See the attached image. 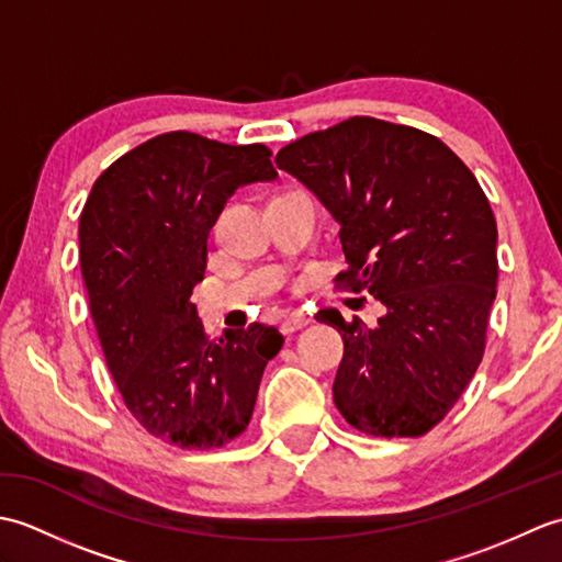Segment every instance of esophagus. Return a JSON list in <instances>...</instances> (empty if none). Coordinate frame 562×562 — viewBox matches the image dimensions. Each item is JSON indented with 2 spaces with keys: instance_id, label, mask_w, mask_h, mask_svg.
<instances>
[{
  "instance_id": "esophagus-1",
  "label": "esophagus",
  "mask_w": 562,
  "mask_h": 562,
  "mask_svg": "<svg viewBox=\"0 0 562 562\" xmlns=\"http://www.w3.org/2000/svg\"><path fill=\"white\" fill-rule=\"evenodd\" d=\"M308 324H312V316L304 314V312H294V314H290L288 318L282 321L280 328H282V333H294V330H300V328H304Z\"/></svg>"
}]
</instances>
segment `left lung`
I'll list each match as a JSON object with an SVG mask.
<instances>
[{
  "mask_svg": "<svg viewBox=\"0 0 562 562\" xmlns=\"http://www.w3.org/2000/svg\"><path fill=\"white\" fill-rule=\"evenodd\" d=\"M340 224L336 282L386 306L374 328L326 308L345 350L333 401L374 437L429 432L485 352L497 288V224L483 188L445 142L355 115L274 157Z\"/></svg>",
  "mask_w": 562,
  "mask_h": 562,
  "instance_id": "1",
  "label": "left lung"
}]
</instances>
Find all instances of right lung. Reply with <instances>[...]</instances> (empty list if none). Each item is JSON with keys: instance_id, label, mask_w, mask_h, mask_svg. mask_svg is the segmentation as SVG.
<instances>
[{"instance_id": "right-lung-1", "label": "right lung", "mask_w": 562, "mask_h": 562, "mask_svg": "<svg viewBox=\"0 0 562 562\" xmlns=\"http://www.w3.org/2000/svg\"><path fill=\"white\" fill-rule=\"evenodd\" d=\"M270 154L166 133L113 161L81 210L79 262L105 364L135 420L181 449L244 432L284 342L262 324L210 338L190 302L226 200L278 178Z\"/></svg>"}]
</instances>
